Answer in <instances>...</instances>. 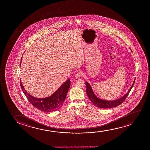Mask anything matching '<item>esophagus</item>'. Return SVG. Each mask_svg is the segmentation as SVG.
<instances>
[{
  "label": "esophagus",
  "mask_w": 150,
  "mask_h": 150,
  "mask_svg": "<svg viewBox=\"0 0 150 150\" xmlns=\"http://www.w3.org/2000/svg\"><path fill=\"white\" fill-rule=\"evenodd\" d=\"M82 72H80V71H78L77 72V73L75 74V77L76 79H78V78H80V77L82 75Z\"/></svg>",
  "instance_id": "1"
}]
</instances>
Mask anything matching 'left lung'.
Returning a JSON list of instances; mask_svg holds the SVG:
<instances>
[{"label": "left lung", "mask_w": 150, "mask_h": 150, "mask_svg": "<svg viewBox=\"0 0 150 150\" xmlns=\"http://www.w3.org/2000/svg\"><path fill=\"white\" fill-rule=\"evenodd\" d=\"M135 80L134 81L133 84L131 88H129V90L128 91V92L124 96L121 97V98L117 99L116 100H103L98 98L95 95L94 93L93 92L92 89V88L90 86V85L88 84V82L86 81V94H87L88 96L90 99V100L91 101V102L96 107L99 108H105V109L114 108V107L118 106L119 105L121 104L125 100V99L127 98L128 95L129 94L130 91L133 86V84H134V82H135Z\"/></svg>", "instance_id": "obj_1"}]
</instances>
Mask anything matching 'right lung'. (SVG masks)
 I'll list each match as a JSON object with an SVG mask.
<instances>
[{
    "label": "right lung",
    "instance_id": "right-lung-1",
    "mask_svg": "<svg viewBox=\"0 0 150 150\" xmlns=\"http://www.w3.org/2000/svg\"><path fill=\"white\" fill-rule=\"evenodd\" d=\"M20 80V84L23 92L31 105H33L34 107L39 110L45 112L56 111L62 107L66 99L71 84L70 79H69L62 84L57 90L51 96L44 98H37L31 96L25 90L23 84L21 82V80Z\"/></svg>",
    "mask_w": 150,
    "mask_h": 150
}]
</instances>
